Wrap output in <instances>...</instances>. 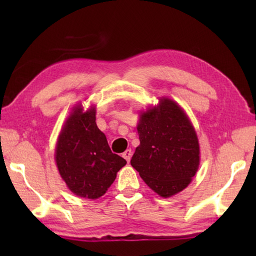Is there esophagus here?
I'll return each mask as SVG.
<instances>
[{"label": "esophagus", "mask_w": 256, "mask_h": 256, "mask_svg": "<svg viewBox=\"0 0 256 256\" xmlns=\"http://www.w3.org/2000/svg\"><path fill=\"white\" fill-rule=\"evenodd\" d=\"M132 157V150L131 149H128L126 151H124L123 152V158L126 159V162H130V159Z\"/></svg>", "instance_id": "esophagus-1"}]
</instances>
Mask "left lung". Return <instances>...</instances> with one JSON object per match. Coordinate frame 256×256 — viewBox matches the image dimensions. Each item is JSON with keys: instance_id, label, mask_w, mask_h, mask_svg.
<instances>
[{"instance_id": "8db88e82", "label": "left lung", "mask_w": 256, "mask_h": 256, "mask_svg": "<svg viewBox=\"0 0 256 256\" xmlns=\"http://www.w3.org/2000/svg\"><path fill=\"white\" fill-rule=\"evenodd\" d=\"M140 146L131 159L146 184L160 196L183 190L196 175L200 149L196 131L183 110L170 99L141 115Z\"/></svg>"}]
</instances>
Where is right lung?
Listing matches in <instances>:
<instances>
[{
  "mask_svg": "<svg viewBox=\"0 0 256 256\" xmlns=\"http://www.w3.org/2000/svg\"><path fill=\"white\" fill-rule=\"evenodd\" d=\"M56 164L68 188L76 196L98 198L106 193L126 160L112 154L97 128L94 108L76 107L68 118L56 146Z\"/></svg>",
  "mask_w": 256,
  "mask_h": 256,
  "instance_id": "1",
  "label": "right lung"
}]
</instances>
